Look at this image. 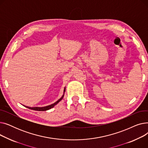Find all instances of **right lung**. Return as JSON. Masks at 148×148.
Wrapping results in <instances>:
<instances>
[{"label":"right lung","mask_w":148,"mask_h":148,"mask_svg":"<svg viewBox=\"0 0 148 148\" xmlns=\"http://www.w3.org/2000/svg\"><path fill=\"white\" fill-rule=\"evenodd\" d=\"M64 97V95L62 96L58 101H57L56 102H55L54 103L51 104V105H49V106H45V107H27L28 108H30V109H32V110H36V111H46L47 110H49L50 109V108H53L54 106L56 105L59 101H60L62 99V98H63Z\"/></svg>","instance_id":"add662e5"}]
</instances>
